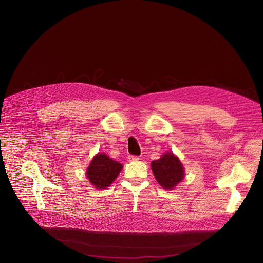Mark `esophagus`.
Masks as SVG:
<instances>
[{"label": "esophagus", "mask_w": 263, "mask_h": 263, "mask_svg": "<svg viewBox=\"0 0 263 263\" xmlns=\"http://www.w3.org/2000/svg\"><path fill=\"white\" fill-rule=\"evenodd\" d=\"M127 159H128V161H130V162H134V161H138L140 158H139L138 156H135V155H128Z\"/></svg>", "instance_id": "34e87169"}]
</instances>
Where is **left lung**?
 <instances>
[{"label":"left lung","instance_id":"left-lung-1","mask_svg":"<svg viewBox=\"0 0 263 263\" xmlns=\"http://www.w3.org/2000/svg\"><path fill=\"white\" fill-rule=\"evenodd\" d=\"M151 168L157 182L166 190H173L184 177L181 162L174 153H164L158 160L152 161Z\"/></svg>","mask_w":263,"mask_h":263}]
</instances>
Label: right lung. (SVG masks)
Listing matches in <instances>:
<instances>
[{"label": "right lung", "instance_id": "right-lung-1", "mask_svg": "<svg viewBox=\"0 0 263 263\" xmlns=\"http://www.w3.org/2000/svg\"><path fill=\"white\" fill-rule=\"evenodd\" d=\"M122 164L109 158L104 153H98L89 163L86 175L96 189L108 187L118 176Z\"/></svg>", "mask_w": 263, "mask_h": 263}]
</instances>
